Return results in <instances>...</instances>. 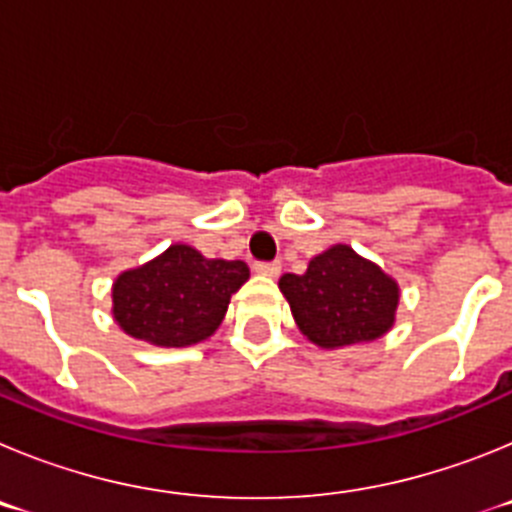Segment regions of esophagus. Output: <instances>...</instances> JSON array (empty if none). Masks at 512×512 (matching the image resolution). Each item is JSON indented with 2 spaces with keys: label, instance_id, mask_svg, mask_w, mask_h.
I'll return each instance as SVG.
<instances>
[{
  "label": "esophagus",
  "instance_id": "1",
  "mask_svg": "<svg viewBox=\"0 0 512 512\" xmlns=\"http://www.w3.org/2000/svg\"><path fill=\"white\" fill-rule=\"evenodd\" d=\"M253 271H256V274H264V277H277L279 271H282V266H279V261H256V264H253Z\"/></svg>",
  "mask_w": 512,
  "mask_h": 512
}]
</instances>
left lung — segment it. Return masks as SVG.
<instances>
[{
	"label": "left lung",
	"instance_id": "1",
	"mask_svg": "<svg viewBox=\"0 0 512 512\" xmlns=\"http://www.w3.org/2000/svg\"><path fill=\"white\" fill-rule=\"evenodd\" d=\"M300 330L323 348L384 336L395 323V279L354 248L333 246L315 256L305 274L279 279Z\"/></svg>",
	"mask_w": 512,
	"mask_h": 512
}]
</instances>
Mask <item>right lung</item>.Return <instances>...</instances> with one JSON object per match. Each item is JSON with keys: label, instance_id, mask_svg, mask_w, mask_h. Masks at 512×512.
<instances>
[{"label": "right lung", "instance_id": "obj_1", "mask_svg": "<svg viewBox=\"0 0 512 512\" xmlns=\"http://www.w3.org/2000/svg\"><path fill=\"white\" fill-rule=\"evenodd\" d=\"M246 279L243 261L205 259L179 243L151 264L117 277L112 312L128 336L156 346H192L215 333L230 295Z\"/></svg>", "mask_w": 512, "mask_h": 512}]
</instances>
